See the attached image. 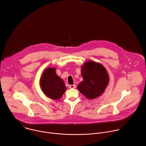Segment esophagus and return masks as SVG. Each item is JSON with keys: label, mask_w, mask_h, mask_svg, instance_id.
I'll list each match as a JSON object with an SVG mask.
<instances>
[{"label": "esophagus", "mask_w": 146, "mask_h": 146, "mask_svg": "<svg viewBox=\"0 0 146 146\" xmlns=\"http://www.w3.org/2000/svg\"><path fill=\"white\" fill-rule=\"evenodd\" d=\"M76 87V85H70V86H69V88H71V89L75 88Z\"/></svg>", "instance_id": "1"}]
</instances>
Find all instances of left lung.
Wrapping results in <instances>:
<instances>
[{"mask_svg": "<svg viewBox=\"0 0 146 146\" xmlns=\"http://www.w3.org/2000/svg\"><path fill=\"white\" fill-rule=\"evenodd\" d=\"M83 80L77 88L88 99L99 97L105 91L109 82V76L102 64L88 60L81 68Z\"/></svg>", "mask_w": 146, "mask_h": 146, "instance_id": "obj_1", "label": "left lung"}]
</instances>
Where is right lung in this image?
I'll return each instance as SVG.
<instances>
[{"label":"right lung","instance_id":"right-lung-1","mask_svg":"<svg viewBox=\"0 0 146 146\" xmlns=\"http://www.w3.org/2000/svg\"><path fill=\"white\" fill-rule=\"evenodd\" d=\"M55 68H47L42 73L40 86L44 95L54 100L59 99L67 90L65 84L56 73Z\"/></svg>","mask_w":146,"mask_h":146}]
</instances>
